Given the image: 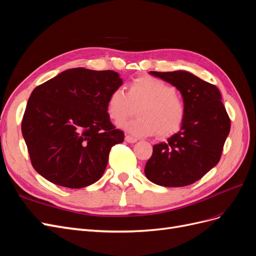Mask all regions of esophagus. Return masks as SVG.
Instances as JSON below:
<instances>
[{"label":"esophagus","instance_id":"obj_1","mask_svg":"<svg viewBox=\"0 0 256 256\" xmlns=\"http://www.w3.org/2000/svg\"><path fill=\"white\" fill-rule=\"evenodd\" d=\"M125 141L128 142V143H136V142H138V138L131 136H125Z\"/></svg>","mask_w":256,"mask_h":256}]
</instances>
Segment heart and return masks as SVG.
I'll use <instances>...</instances> for the list:
<instances>
[{"label": "heart", "mask_w": 256, "mask_h": 256, "mask_svg": "<svg viewBox=\"0 0 256 256\" xmlns=\"http://www.w3.org/2000/svg\"><path fill=\"white\" fill-rule=\"evenodd\" d=\"M138 106V118L120 124L134 136L157 132L166 138L180 129L184 120V104L175 88L164 80L144 76L130 83L128 92L115 88L108 98L106 111L114 122L124 120Z\"/></svg>", "instance_id": "b5f03b06"}]
</instances>
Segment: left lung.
<instances>
[{
  "label": "left lung",
  "instance_id": "1",
  "mask_svg": "<svg viewBox=\"0 0 256 256\" xmlns=\"http://www.w3.org/2000/svg\"><path fill=\"white\" fill-rule=\"evenodd\" d=\"M180 92L184 120L168 141L152 146L145 176L164 187H184L200 180L218 164L230 120L218 88L188 72H150Z\"/></svg>",
  "mask_w": 256,
  "mask_h": 256
}]
</instances>
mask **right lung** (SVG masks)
<instances>
[{"instance_id": "add662e5", "label": "right lung", "mask_w": 256, "mask_h": 256, "mask_svg": "<svg viewBox=\"0 0 256 256\" xmlns=\"http://www.w3.org/2000/svg\"><path fill=\"white\" fill-rule=\"evenodd\" d=\"M122 84L113 70L72 68L37 86L22 120V136L38 174L79 189L104 173L112 146L124 141L106 111L109 95Z\"/></svg>"}]
</instances>
